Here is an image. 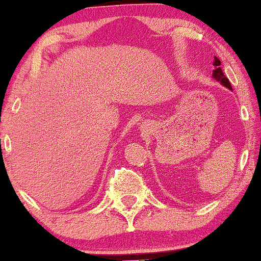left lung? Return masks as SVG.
I'll return each instance as SVG.
<instances>
[{"label": "left lung", "mask_w": 261, "mask_h": 261, "mask_svg": "<svg viewBox=\"0 0 261 261\" xmlns=\"http://www.w3.org/2000/svg\"><path fill=\"white\" fill-rule=\"evenodd\" d=\"M213 64L215 65V70H213V79H215L216 81H219V83H220L222 86H225V87H227V89L232 90L230 81H228L227 77L225 76L224 71H222L221 68H220L221 62L219 61V59L216 58V57H214V63H213Z\"/></svg>", "instance_id": "1"}]
</instances>
